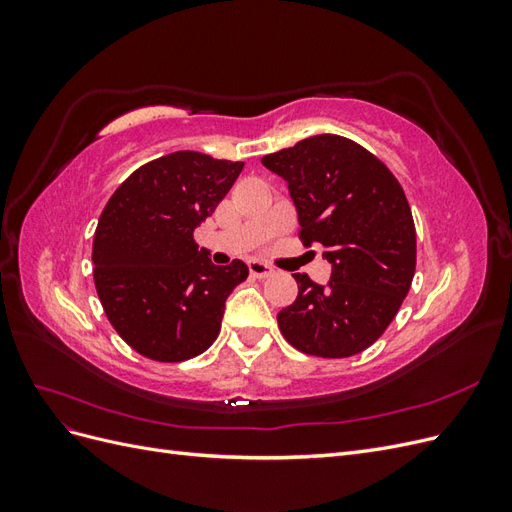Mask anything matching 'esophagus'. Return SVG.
Instances as JSON below:
<instances>
[{
	"mask_svg": "<svg viewBox=\"0 0 512 512\" xmlns=\"http://www.w3.org/2000/svg\"><path fill=\"white\" fill-rule=\"evenodd\" d=\"M247 267H250V273L254 277H269L275 273V269L271 265H267V262H262V260H256V258L247 262Z\"/></svg>",
	"mask_w": 512,
	"mask_h": 512,
	"instance_id": "obj_1",
	"label": "esophagus"
}]
</instances>
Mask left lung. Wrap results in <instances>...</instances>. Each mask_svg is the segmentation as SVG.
Instances as JSON below:
<instances>
[{
    "label": "left lung",
    "instance_id": "8db88e82",
    "mask_svg": "<svg viewBox=\"0 0 512 512\" xmlns=\"http://www.w3.org/2000/svg\"><path fill=\"white\" fill-rule=\"evenodd\" d=\"M288 183L305 245L324 247L331 280L294 273L299 297L277 314L286 342L324 359L369 348L404 303L416 269L408 198L374 153L318 134L262 158Z\"/></svg>",
    "mask_w": 512,
    "mask_h": 512
}]
</instances>
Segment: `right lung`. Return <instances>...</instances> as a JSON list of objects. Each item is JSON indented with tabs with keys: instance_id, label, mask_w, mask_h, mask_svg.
Wrapping results in <instances>:
<instances>
[{
	"instance_id": "add662e5",
	"label": "right lung",
	"mask_w": 512,
	"mask_h": 512,
	"mask_svg": "<svg viewBox=\"0 0 512 512\" xmlns=\"http://www.w3.org/2000/svg\"><path fill=\"white\" fill-rule=\"evenodd\" d=\"M243 162L175 151L123 181L98 220L94 282L123 342L162 363L203 354L220 333L228 294L247 265H213L194 230L228 194Z\"/></svg>"
}]
</instances>
